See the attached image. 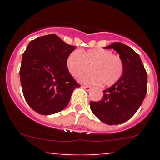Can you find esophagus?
Returning a JSON list of instances; mask_svg holds the SVG:
<instances>
[{
	"mask_svg": "<svg viewBox=\"0 0 160 160\" xmlns=\"http://www.w3.org/2000/svg\"><path fill=\"white\" fill-rule=\"evenodd\" d=\"M82 88H83V89L87 90V91H90V90H91V88H90V87H88V86H82Z\"/></svg>",
	"mask_w": 160,
	"mask_h": 160,
	"instance_id": "1",
	"label": "esophagus"
}]
</instances>
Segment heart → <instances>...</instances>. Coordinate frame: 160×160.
<instances>
[{
    "mask_svg": "<svg viewBox=\"0 0 160 160\" xmlns=\"http://www.w3.org/2000/svg\"><path fill=\"white\" fill-rule=\"evenodd\" d=\"M67 67L75 78L88 72L91 67L93 72L82 77L80 81L84 84H101L111 86L123 75L124 64L119 56L113 55L111 50L97 48L80 52L73 51L67 58Z\"/></svg>",
    "mask_w": 160,
    "mask_h": 160,
    "instance_id": "b5f03b06",
    "label": "heart"
}]
</instances>
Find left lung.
Segmentation results:
<instances>
[{
	"instance_id": "8db88e82",
	"label": "left lung",
	"mask_w": 160,
	"mask_h": 160,
	"mask_svg": "<svg viewBox=\"0 0 160 160\" xmlns=\"http://www.w3.org/2000/svg\"><path fill=\"white\" fill-rule=\"evenodd\" d=\"M119 54L124 64V72L118 81L103 90L99 101H90V107L95 116L109 125H119L129 120L141 106L146 95L147 73L139 55L121 42L104 47Z\"/></svg>"
}]
</instances>
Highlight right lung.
Instances as JSON below:
<instances>
[{"mask_svg": "<svg viewBox=\"0 0 160 160\" xmlns=\"http://www.w3.org/2000/svg\"><path fill=\"white\" fill-rule=\"evenodd\" d=\"M75 49L54 34L29 42L22 55L20 79L25 101L35 112L49 115L63 110L80 87L67 67Z\"/></svg>", "mask_w": 160, "mask_h": 160, "instance_id": "obj_1", "label": "right lung"}]
</instances>
